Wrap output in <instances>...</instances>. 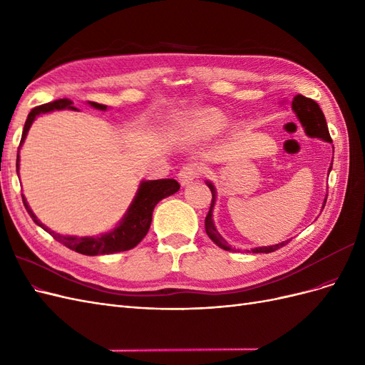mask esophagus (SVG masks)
<instances>
[{"label":"esophagus","instance_id":"esophagus-1","mask_svg":"<svg viewBox=\"0 0 365 365\" xmlns=\"http://www.w3.org/2000/svg\"><path fill=\"white\" fill-rule=\"evenodd\" d=\"M204 173V168L200 164H187L178 173V181L181 185H189Z\"/></svg>","mask_w":365,"mask_h":365}]
</instances>
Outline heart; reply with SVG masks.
<instances>
[{
	"mask_svg": "<svg viewBox=\"0 0 365 365\" xmlns=\"http://www.w3.org/2000/svg\"><path fill=\"white\" fill-rule=\"evenodd\" d=\"M228 123V115L216 108H196L176 120V130L185 137L204 138L219 134Z\"/></svg>",
	"mask_w": 365,
	"mask_h": 365,
	"instance_id": "b5f03b06",
	"label": "heart"
}]
</instances>
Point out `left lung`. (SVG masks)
<instances>
[{"label":"left lung","mask_w":365,"mask_h":365,"mask_svg":"<svg viewBox=\"0 0 365 365\" xmlns=\"http://www.w3.org/2000/svg\"><path fill=\"white\" fill-rule=\"evenodd\" d=\"M292 111L295 113L298 121H300V123H302V126H303L307 137L322 138V140H324L327 143H332V138H330V135H329V129H327L324 114L322 111V108L318 106V103L315 101H312V98H307V97H304L302 94H298V96L294 97V101H292ZM332 164H334V160H332ZM332 164H330V168H329V173H330V170H332ZM205 184L208 185V189L212 190V195H213L212 205H210L208 215L205 217L207 236L212 239L219 248H222L225 251H235L233 248L228 245V242L219 235V231L215 227L213 210H215V204H216V189H215L213 182L205 181ZM324 205H326V201L323 204V208H324ZM288 242L289 240H284V242H280V244L269 245V247H257V248H252L251 251L252 252H272L275 250L284 247L286 244H288Z\"/></svg>","instance_id":"1"}]
</instances>
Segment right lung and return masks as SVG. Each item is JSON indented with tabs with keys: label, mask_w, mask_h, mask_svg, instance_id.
Listing matches in <instances>:
<instances>
[{
	"label": "right lung",
	"mask_w": 365,
	"mask_h": 365,
	"mask_svg": "<svg viewBox=\"0 0 365 365\" xmlns=\"http://www.w3.org/2000/svg\"><path fill=\"white\" fill-rule=\"evenodd\" d=\"M88 105L93 106L94 109H101V111H106L108 106L101 105L96 102H88ZM62 109H71V111H79V109L73 106V102L68 98H59L51 103H46L33 108L24 125L23 137H21V143L18 148L16 155V172L19 175V150L21 146L27 137V132L31 126L33 121L41 114H48L53 111H62ZM180 190V184L175 180H150V181H141L138 185V190L132 200L129 208L126 210L125 216L121 217L120 222L106 233L97 235V236H63L53 231L51 228L43 225L41 220L36 217V215L31 212L30 205L27 204V200L23 196V202L27 210V213L33 219V222L39 225L42 230H46L48 235H51L58 242L67 248L85 254V256H101V254H114L120 251H128L137 247L140 242L145 239L148 235L150 222H152V213L155 205L173 193Z\"/></svg>",
	"instance_id": "1"
}]
</instances>
